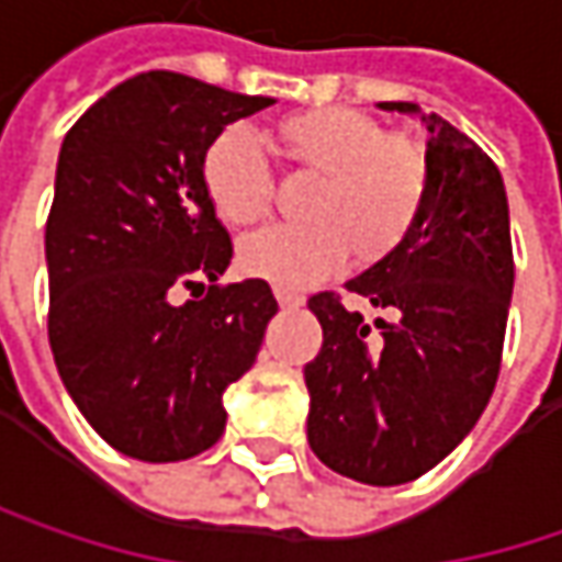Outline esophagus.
I'll return each instance as SVG.
<instances>
[{
	"instance_id": "34e87169",
	"label": "esophagus",
	"mask_w": 562,
	"mask_h": 562,
	"mask_svg": "<svg viewBox=\"0 0 562 562\" xmlns=\"http://www.w3.org/2000/svg\"><path fill=\"white\" fill-rule=\"evenodd\" d=\"M273 292H277V302H280L282 308H299V305H302V299H299L292 289H285V285H277Z\"/></svg>"
}]
</instances>
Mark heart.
<instances>
[{"instance_id":"b5f03b06","label":"heart","mask_w":562,"mask_h":562,"mask_svg":"<svg viewBox=\"0 0 562 562\" xmlns=\"http://www.w3.org/2000/svg\"><path fill=\"white\" fill-rule=\"evenodd\" d=\"M282 149L295 161L324 171L312 200L314 222H267L241 241V267L285 289L312 285L344 270L356 245L366 254L394 248L419 213L426 190L423 155L387 139L379 120L321 108L289 116ZM210 200L228 222H250L270 203L273 171L263 143L248 126L218 133L203 158Z\"/></svg>"}]
</instances>
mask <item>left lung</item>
<instances>
[{
  "label": "left lung",
  "instance_id": "left-lung-1",
  "mask_svg": "<svg viewBox=\"0 0 562 562\" xmlns=\"http://www.w3.org/2000/svg\"><path fill=\"white\" fill-rule=\"evenodd\" d=\"M381 111L429 130L419 213L379 263L347 280L379 334L340 295L308 308L324 344L305 366L308 446L337 474L397 486L423 477L474 429L496 387L509 321L512 235L506 183L493 158L439 114L411 101Z\"/></svg>",
  "mask_w": 562,
  "mask_h": 562
}]
</instances>
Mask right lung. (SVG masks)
<instances>
[{
	"label": "right lung",
	"mask_w": 562,
	"mask_h": 562,
	"mask_svg": "<svg viewBox=\"0 0 562 562\" xmlns=\"http://www.w3.org/2000/svg\"><path fill=\"white\" fill-rule=\"evenodd\" d=\"M270 104L143 72L63 139L47 218L53 359L94 432L130 458L165 464L213 448L228 416L222 394L280 312L263 280L218 285L232 238L203 181L215 136ZM206 281L203 300L170 299Z\"/></svg>",
	"instance_id": "1"
}]
</instances>
